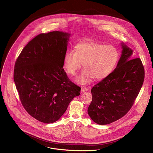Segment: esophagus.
I'll list each match as a JSON object with an SVG mask.
<instances>
[{
  "instance_id": "esophagus-1",
  "label": "esophagus",
  "mask_w": 153,
  "mask_h": 153,
  "mask_svg": "<svg viewBox=\"0 0 153 153\" xmlns=\"http://www.w3.org/2000/svg\"><path fill=\"white\" fill-rule=\"evenodd\" d=\"M88 90V89L87 87H81V92H85V91H87Z\"/></svg>"
}]
</instances>
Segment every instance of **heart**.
Here are the masks:
<instances>
[{
  "instance_id": "b5f03b06",
  "label": "heart",
  "mask_w": 153,
  "mask_h": 153,
  "mask_svg": "<svg viewBox=\"0 0 153 153\" xmlns=\"http://www.w3.org/2000/svg\"><path fill=\"white\" fill-rule=\"evenodd\" d=\"M120 59L116 47L94 42H82L75 46V52H66L64 66L69 75H75L82 64L84 69L76 78L80 84H89L92 79L99 81L107 77L114 70Z\"/></svg>"
}]
</instances>
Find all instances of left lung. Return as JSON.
I'll list each match as a JSON object with an SVG mask.
<instances>
[{"label": "left lung", "mask_w": 153, "mask_h": 153, "mask_svg": "<svg viewBox=\"0 0 153 153\" xmlns=\"http://www.w3.org/2000/svg\"><path fill=\"white\" fill-rule=\"evenodd\" d=\"M122 52L116 68L92 89L88 113L92 120L106 125L124 117L131 109L142 87L144 68L138 58L131 59L133 51L121 44Z\"/></svg>", "instance_id": "8db88e82"}]
</instances>
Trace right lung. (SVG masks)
I'll use <instances>...</instances> for the list:
<instances>
[{
    "label": "right lung",
    "instance_id": "obj_1",
    "mask_svg": "<svg viewBox=\"0 0 153 153\" xmlns=\"http://www.w3.org/2000/svg\"><path fill=\"white\" fill-rule=\"evenodd\" d=\"M69 36L61 31L41 33L25 46L15 62L13 79L22 105L44 123L58 121L80 94L81 88L63 68Z\"/></svg>",
    "mask_w": 153,
    "mask_h": 153
}]
</instances>
